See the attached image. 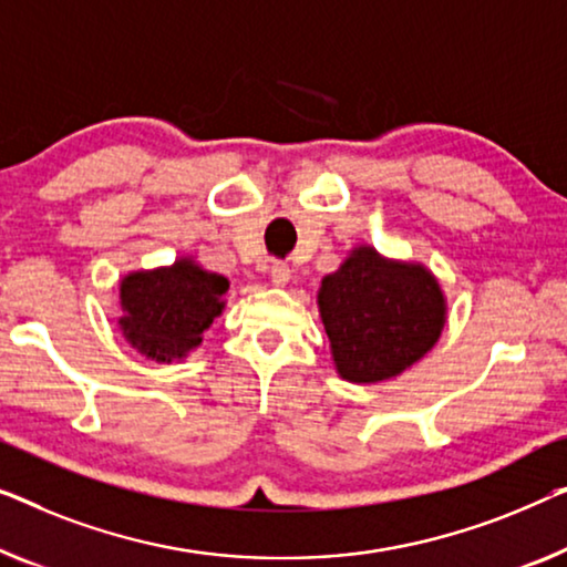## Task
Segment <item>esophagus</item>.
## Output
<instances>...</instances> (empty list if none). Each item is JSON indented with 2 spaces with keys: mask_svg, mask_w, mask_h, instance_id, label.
Masks as SVG:
<instances>
[{
  "mask_svg": "<svg viewBox=\"0 0 567 567\" xmlns=\"http://www.w3.org/2000/svg\"><path fill=\"white\" fill-rule=\"evenodd\" d=\"M270 281H274V286H286L291 281V270L286 264H274L270 266Z\"/></svg>",
  "mask_w": 567,
  "mask_h": 567,
  "instance_id": "obj_1",
  "label": "esophagus"
}]
</instances>
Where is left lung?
<instances>
[{"instance_id": "1", "label": "left lung", "mask_w": 567, "mask_h": 567, "mask_svg": "<svg viewBox=\"0 0 567 567\" xmlns=\"http://www.w3.org/2000/svg\"><path fill=\"white\" fill-rule=\"evenodd\" d=\"M317 307L334 371L350 383L396 379L434 348L447 322L437 276L420 260L385 258L373 245H355L322 278Z\"/></svg>"}]
</instances>
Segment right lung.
Masks as SVG:
<instances>
[{
    "mask_svg": "<svg viewBox=\"0 0 567 567\" xmlns=\"http://www.w3.org/2000/svg\"><path fill=\"white\" fill-rule=\"evenodd\" d=\"M229 281L194 256L120 278L122 338L155 363H178L223 315Z\"/></svg>",
    "mask_w": 567,
    "mask_h": 567,
    "instance_id": "1",
    "label": "right lung"
}]
</instances>
